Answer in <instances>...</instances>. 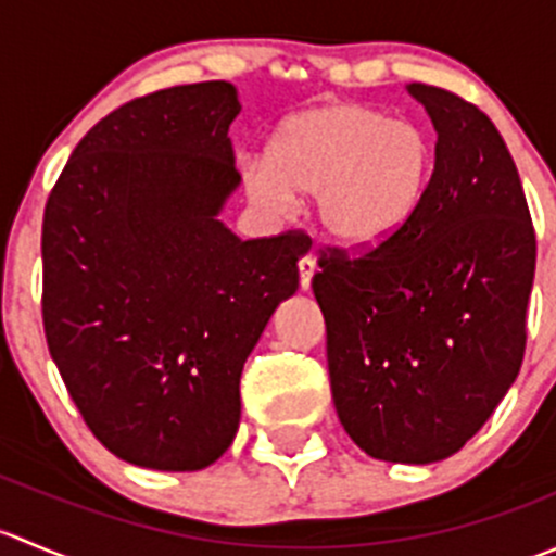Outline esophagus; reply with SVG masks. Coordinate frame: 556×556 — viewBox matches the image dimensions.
<instances>
[{
    "label": "esophagus",
    "instance_id": "34e87169",
    "mask_svg": "<svg viewBox=\"0 0 556 556\" xmlns=\"http://www.w3.org/2000/svg\"><path fill=\"white\" fill-rule=\"evenodd\" d=\"M314 271H317V263H314L312 255L301 257L299 261V277H301V290H309Z\"/></svg>",
    "mask_w": 556,
    "mask_h": 556
}]
</instances>
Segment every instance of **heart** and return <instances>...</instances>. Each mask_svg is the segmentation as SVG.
I'll list each match as a JSON object with an SVG mask.
<instances>
[{"label":"heart","mask_w":556,"mask_h":556,"mask_svg":"<svg viewBox=\"0 0 556 556\" xmlns=\"http://www.w3.org/2000/svg\"><path fill=\"white\" fill-rule=\"evenodd\" d=\"M435 166L433 139L377 106L333 102L285 117L266 164H247L257 206L285 212L293 193L314 195L319 231L346 250H371L403 231L422 206Z\"/></svg>","instance_id":"b5f03b06"}]
</instances>
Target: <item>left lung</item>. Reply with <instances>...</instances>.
I'll return each instance as SVG.
<instances>
[{
  "label": "left lung",
  "instance_id": "8db88e82",
  "mask_svg": "<svg viewBox=\"0 0 556 556\" xmlns=\"http://www.w3.org/2000/svg\"><path fill=\"white\" fill-rule=\"evenodd\" d=\"M406 88L439 134L422 206L363 255L323 252L312 290L350 439L377 459L428 465L463 450L517 379L535 231L495 123L444 88Z\"/></svg>",
  "mask_w": 556,
  "mask_h": 556
}]
</instances>
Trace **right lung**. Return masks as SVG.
Wrapping results in <instances>:
<instances>
[{
  "label": "right lung",
  "mask_w": 556,
  "mask_h": 556,
  "mask_svg": "<svg viewBox=\"0 0 556 556\" xmlns=\"http://www.w3.org/2000/svg\"><path fill=\"white\" fill-rule=\"evenodd\" d=\"M226 80L117 106L66 161L42 220L45 339L72 401L115 457L201 470L231 446L239 379L279 301L299 290L304 233L242 239Z\"/></svg>",
  "instance_id": "add662e5"
}]
</instances>
